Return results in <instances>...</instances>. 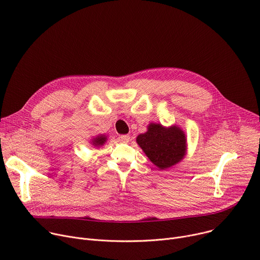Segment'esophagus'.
<instances>
[{
	"instance_id": "34e87169",
	"label": "esophagus",
	"mask_w": 260,
	"mask_h": 260,
	"mask_svg": "<svg viewBox=\"0 0 260 260\" xmlns=\"http://www.w3.org/2000/svg\"><path fill=\"white\" fill-rule=\"evenodd\" d=\"M119 141L120 142H123V143H127L128 141H129V136L128 135H121V136H119Z\"/></svg>"
}]
</instances>
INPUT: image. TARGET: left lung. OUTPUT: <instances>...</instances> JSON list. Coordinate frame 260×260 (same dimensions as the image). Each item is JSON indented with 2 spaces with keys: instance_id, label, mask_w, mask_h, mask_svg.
Listing matches in <instances>:
<instances>
[{
  "instance_id": "1",
  "label": "left lung",
  "mask_w": 260,
  "mask_h": 260,
  "mask_svg": "<svg viewBox=\"0 0 260 260\" xmlns=\"http://www.w3.org/2000/svg\"><path fill=\"white\" fill-rule=\"evenodd\" d=\"M147 128L146 133L137 137V143L157 168H170L183 158L186 152V139L180 127H165L161 124L150 123Z\"/></svg>"
}]
</instances>
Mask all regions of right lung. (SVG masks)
<instances>
[{"label": "right lung", "mask_w": 260, "mask_h": 260, "mask_svg": "<svg viewBox=\"0 0 260 260\" xmlns=\"http://www.w3.org/2000/svg\"><path fill=\"white\" fill-rule=\"evenodd\" d=\"M106 142H107V137H106L105 135H99L98 137L93 138L92 141H91L92 145L95 146V147L102 146V145H104Z\"/></svg>", "instance_id": "1"}]
</instances>
